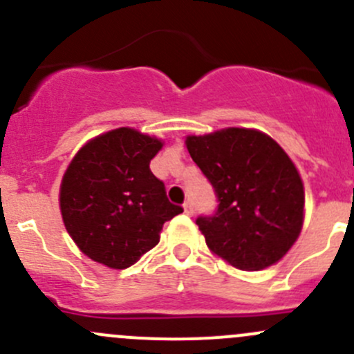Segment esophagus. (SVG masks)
Returning a JSON list of instances; mask_svg holds the SVG:
<instances>
[{"instance_id": "34e87169", "label": "esophagus", "mask_w": 354, "mask_h": 354, "mask_svg": "<svg viewBox=\"0 0 354 354\" xmlns=\"http://www.w3.org/2000/svg\"><path fill=\"white\" fill-rule=\"evenodd\" d=\"M183 209H185V214H187V216H192V214H194V205H192L190 200H185Z\"/></svg>"}]
</instances>
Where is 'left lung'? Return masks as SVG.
Listing matches in <instances>:
<instances>
[{
	"instance_id": "8db88e82",
	"label": "left lung",
	"mask_w": 354,
	"mask_h": 354,
	"mask_svg": "<svg viewBox=\"0 0 354 354\" xmlns=\"http://www.w3.org/2000/svg\"><path fill=\"white\" fill-rule=\"evenodd\" d=\"M187 149L217 197L216 210L195 221L207 246L241 270L283 259L301 231L305 207L301 178L286 152L246 128L188 137Z\"/></svg>"
}]
</instances>
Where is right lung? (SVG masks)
Masks as SVG:
<instances>
[{"label": "right lung", "mask_w": 354, "mask_h": 354, "mask_svg": "<svg viewBox=\"0 0 354 354\" xmlns=\"http://www.w3.org/2000/svg\"><path fill=\"white\" fill-rule=\"evenodd\" d=\"M162 142L131 128L95 137L68 166L59 190L66 231L111 269H127L159 243L162 224L183 212L167 200L151 159Z\"/></svg>", "instance_id": "right-lung-1"}]
</instances>
